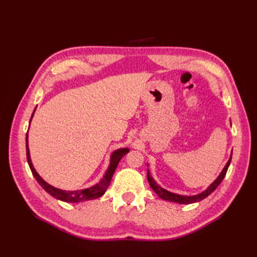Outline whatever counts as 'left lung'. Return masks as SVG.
<instances>
[{"mask_svg": "<svg viewBox=\"0 0 257 257\" xmlns=\"http://www.w3.org/2000/svg\"><path fill=\"white\" fill-rule=\"evenodd\" d=\"M231 154H232V151H231ZM231 154H230V158L228 160V162L226 163V165L224 166L223 170L221 172V174L219 175V177H217L215 180L210 184L208 188L203 191L201 193L197 194V195H194V196H185V195H179V194H176V193H172L169 192L165 189H163L162 186H160L157 182H155L154 179L151 177L150 175V172L148 170L147 172V178H148V181H149V184L152 188V190L158 194V195L162 198V199H165V200H168V201H173V203H177V204H193V203H197V201H200L203 200L204 198H206L207 196H209L210 194H211L217 186L220 185V183L222 182V180L224 179L225 175H226V172L228 169V166L230 164V161H231Z\"/></svg>", "mask_w": 257, "mask_h": 257, "instance_id": "left-lung-1", "label": "left lung"}]
</instances>
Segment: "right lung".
I'll list each match as a JSON object with an SVG mask.
<instances>
[{
  "instance_id": "1",
  "label": "right lung",
  "mask_w": 257,
  "mask_h": 257,
  "mask_svg": "<svg viewBox=\"0 0 257 257\" xmlns=\"http://www.w3.org/2000/svg\"><path fill=\"white\" fill-rule=\"evenodd\" d=\"M35 109H36V108H35ZM35 109L32 113V116H31V120H32V118H33ZM31 120H30V123H31ZM28 141H29V139H28V134H27V137H26L27 160H28V163H29V166L31 168V172H32L33 176L35 177L36 181L40 183L42 188L48 194H50L51 196H53L54 198H57V199H60L62 201H65V203H80V201H83V200L95 199V198H98L102 195H104V193L106 192V190L108 189V186H109V184H110L111 178L113 176V173H114L116 166H118V164H119L120 160L130 151L128 148H121V149L114 150L110 155L109 166H108V169L106 170L104 177L100 179L99 182H97L96 184L91 186V188H87V189H83V190H76V191H64V190L54 188V186L50 185L49 183L46 182L40 175L37 174V172H36L33 164H32V161H31Z\"/></svg>"
}]
</instances>
